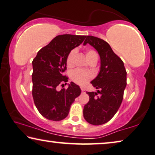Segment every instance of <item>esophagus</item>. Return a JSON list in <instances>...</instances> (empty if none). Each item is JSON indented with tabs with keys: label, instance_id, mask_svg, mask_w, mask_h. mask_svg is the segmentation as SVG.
I'll list each match as a JSON object with an SVG mask.
<instances>
[{
	"label": "esophagus",
	"instance_id": "esophagus-1",
	"mask_svg": "<svg viewBox=\"0 0 155 155\" xmlns=\"http://www.w3.org/2000/svg\"><path fill=\"white\" fill-rule=\"evenodd\" d=\"M81 92L84 93H85L86 92V91H85V89L83 88V87H81Z\"/></svg>",
	"mask_w": 155,
	"mask_h": 155
}]
</instances>
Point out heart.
I'll return each mask as SVG.
<instances>
[{"label":"heart","mask_w":155,"mask_h":155,"mask_svg":"<svg viewBox=\"0 0 155 155\" xmlns=\"http://www.w3.org/2000/svg\"><path fill=\"white\" fill-rule=\"evenodd\" d=\"M76 55V50H72L69 53L67 58V66L68 67H71L74 64V59ZM86 58L88 62L93 60H97V55L96 52L93 50H87L86 52ZM92 78L91 74L87 71H84L80 69H75L71 74V78L74 82L77 84L83 85L86 84L91 78Z\"/></svg>","instance_id":"heart-1"}]
</instances>
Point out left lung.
Masks as SVG:
<instances>
[{
    "label": "left lung",
    "mask_w": 155,
    "mask_h": 155,
    "mask_svg": "<svg viewBox=\"0 0 155 155\" xmlns=\"http://www.w3.org/2000/svg\"><path fill=\"white\" fill-rule=\"evenodd\" d=\"M87 43L98 52L101 65L98 75L91 81L97 91L86 93L89 101L84 106V117L89 124L98 126L108 122L118 111L126 86V71L123 61L105 41L88 36L84 45ZM98 93L101 95L97 97Z\"/></svg>",
    "instance_id": "1"
}]
</instances>
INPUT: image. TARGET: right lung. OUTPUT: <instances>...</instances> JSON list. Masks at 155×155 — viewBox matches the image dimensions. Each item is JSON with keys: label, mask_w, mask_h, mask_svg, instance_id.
Listing matches in <instances>:
<instances>
[{"label": "right lung", "mask_w": 155, "mask_h": 155, "mask_svg": "<svg viewBox=\"0 0 155 155\" xmlns=\"http://www.w3.org/2000/svg\"><path fill=\"white\" fill-rule=\"evenodd\" d=\"M86 36L58 35L38 52L33 61L32 95L40 114L52 121H61L69 114L71 104L81 94L78 85L71 82L67 89L57 91L64 86L68 77L67 58L71 50L83 43Z\"/></svg>", "instance_id": "add662e5"}]
</instances>
